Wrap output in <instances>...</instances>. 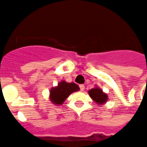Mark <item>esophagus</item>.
Instances as JSON below:
<instances>
[{
  "label": "esophagus",
  "instance_id": "34e87169",
  "mask_svg": "<svg viewBox=\"0 0 147 147\" xmlns=\"http://www.w3.org/2000/svg\"><path fill=\"white\" fill-rule=\"evenodd\" d=\"M79 88H80V90H81V91H83L84 89H85V86H84V85H80V86H79Z\"/></svg>",
  "mask_w": 147,
  "mask_h": 147
}]
</instances>
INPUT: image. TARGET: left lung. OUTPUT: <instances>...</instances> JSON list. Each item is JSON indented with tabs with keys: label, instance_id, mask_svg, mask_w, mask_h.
<instances>
[{
	"label": "left lung",
	"instance_id": "left-lung-1",
	"mask_svg": "<svg viewBox=\"0 0 147 147\" xmlns=\"http://www.w3.org/2000/svg\"><path fill=\"white\" fill-rule=\"evenodd\" d=\"M88 94L98 104H104L108 99L107 95L102 92V91L98 88H92L88 91Z\"/></svg>",
	"mask_w": 147,
	"mask_h": 147
}]
</instances>
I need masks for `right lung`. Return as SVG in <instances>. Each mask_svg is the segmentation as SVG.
Segmentation results:
<instances>
[{
	"label": "right lung",
	"mask_w": 147,
	"mask_h": 147,
	"mask_svg": "<svg viewBox=\"0 0 147 147\" xmlns=\"http://www.w3.org/2000/svg\"><path fill=\"white\" fill-rule=\"evenodd\" d=\"M78 90L79 87L76 83H69L65 81H61L59 82L57 87L51 88L50 92V98L53 104L61 105L70 94Z\"/></svg>",
	"instance_id": "obj_1"
}]
</instances>
